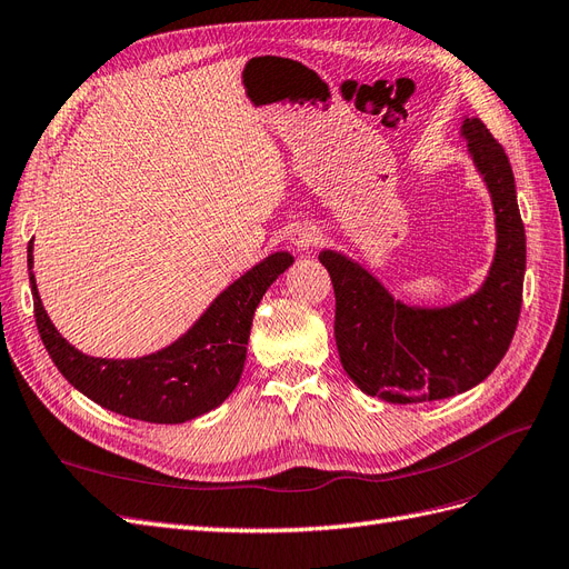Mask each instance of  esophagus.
Instances as JSON below:
<instances>
[{
  "label": "esophagus",
  "mask_w": 569,
  "mask_h": 569,
  "mask_svg": "<svg viewBox=\"0 0 569 569\" xmlns=\"http://www.w3.org/2000/svg\"><path fill=\"white\" fill-rule=\"evenodd\" d=\"M322 242V230L311 226V222H303V226H297V230L291 232V244H295L299 251H308Z\"/></svg>",
  "instance_id": "1"
}]
</instances>
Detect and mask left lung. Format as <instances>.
Here are the masks:
<instances>
[{
	"mask_svg": "<svg viewBox=\"0 0 569 569\" xmlns=\"http://www.w3.org/2000/svg\"><path fill=\"white\" fill-rule=\"evenodd\" d=\"M462 134L487 180L498 232L491 272L475 297L437 311L410 308L347 256L320 253L335 287L341 366L360 391L389 403L439 401L472 389L501 363L518 327L527 244L512 168L479 118H465Z\"/></svg>",
	"mask_w": 569,
	"mask_h": 569,
	"instance_id": "8db88e82",
	"label": "left lung"
}]
</instances>
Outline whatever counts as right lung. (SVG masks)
<instances>
[{
  "mask_svg": "<svg viewBox=\"0 0 569 569\" xmlns=\"http://www.w3.org/2000/svg\"><path fill=\"white\" fill-rule=\"evenodd\" d=\"M295 263L287 251L268 256L211 303L173 347L137 360L90 358L73 349L49 322L30 274L38 332L59 372L101 408L132 420L178 425L218 408L244 370L251 320L266 289ZM32 268V239L28 244Z\"/></svg>",
  "mask_w": 569,
  "mask_h": 569,
  "instance_id": "obj_1",
  "label": "right lung"
}]
</instances>
